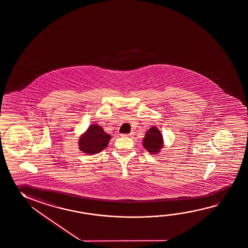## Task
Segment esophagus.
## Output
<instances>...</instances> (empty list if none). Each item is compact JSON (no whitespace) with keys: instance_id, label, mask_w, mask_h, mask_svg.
Here are the masks:
<instances>
[{"instance_id":"1","label":"esophagus","mask_w":248,"mask_h":248,"mask_svg":"<svg viewBox=\"0 0 248 248\" xmlns=\"http://www.w3.org/2000/svg\"><path fill=\"white\" fill-rule=\"evenodd\" d=\"M134 134L133 133H130V134H122V137H133Z\"/></svg>"}]
</instances>
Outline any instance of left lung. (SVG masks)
<instances>
[{
	"label": "left lung",
	"instance_id": "left-lung-1",
	"mask_svg": "<svg viewBox=\"0 0 248 248\" xmlns=\"http://www.w3.org/2000/svg\"><path fill=\"white\" fill-rule=\"evenodd\" d=\"M163 139L160 132L154 126L151 127L143 140V146L152 154H157L162 147Z\"/></svg>",
	"mask_w": 248,
	"mask_h": 248
}]
</instances>
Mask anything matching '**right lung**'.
<instances>
[{"label":"right lung","instance_id":"add662e5","mask_svg":"<svg viewBox=\"0 0 248 248\" xmlns=\"http://www.w3.org/2000/svg\"><path fill=\"white\" fill-rule=\"evenodd\" d=\"M110 140V135L106 134L102 126L94 124L89 127L86 133L79 140V146L83 153L97 154L107 147Z\"/></svg>","mask_w":248,"mask_h":248}]
</instances>
